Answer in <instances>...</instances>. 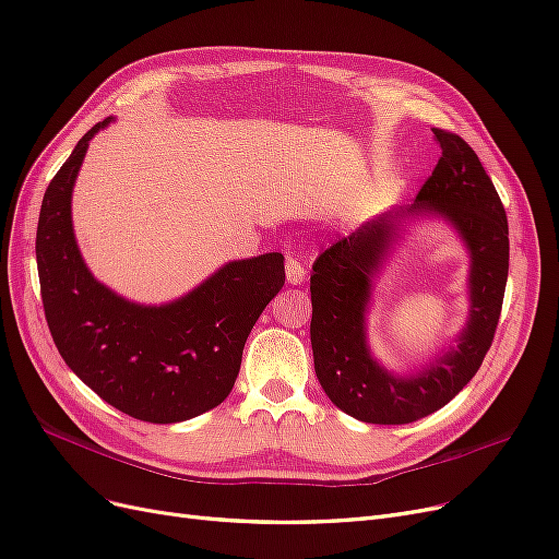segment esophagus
<instances>
[{
  "instance_id": "obj_1",
  "label": "esophagus",
  "mask_w": 559,
  "mask_h": 559,
  "mask_svg": "<svg viewBox=\"0 0 559 559\" xmlns=\"http://www.w3.org/2000/svg\"><path fill=\"white\" fill-rule=\"evenodd\" d=\"M285 278L290 285H301L306 278V269L297 258H287L285 260Z\"/></svg>"
}]
</instances>
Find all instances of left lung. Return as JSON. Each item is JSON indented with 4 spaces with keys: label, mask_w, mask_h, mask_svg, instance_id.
<instances>
[{
    "label": "left lung",
    "mask_w": 559,
    "mask_h": 559,
    "mask_svg": "<svg viewBox=\"0 0 559 559\" xmlns=\"http://www.w3.org/2000/svg\"><path fill=\"white\" fill-rule=\"evenodd\" d=\"M432 133L442 156L417 200L361 223L313 264L316 376L329 401L366 424H412L444 407L479 370L502 311L509 274L504 206L469 144L442 129ZM417 219L449 224L466 248L468 320L421 367L396 374L369 349L367 316L377 281Z\"/></svg>",
    "instance_id": "8db88e82"
}]
</instances>
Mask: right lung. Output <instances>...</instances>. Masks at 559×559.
Segmentation results:
<instances>
[{"instance_id":"add662e5","label":"right lung","mask_w":559,"mask_h":559,"mask_svg":"<svg viewBox=\"0 0 559 559\" xmlns=\"http://www.w3.org/2000/svg\"><path fill=\"white\" fill-rule=\"evenodd\" d=\"M80 138L44 195L36 264L61 359L92 391L140 421L179 424L221 405L239 376L248 334L285 283L281 253L230 260L186 295L140 304L100 283L73 230V186L90 140Z\"/></svg>"}]
</instances>
